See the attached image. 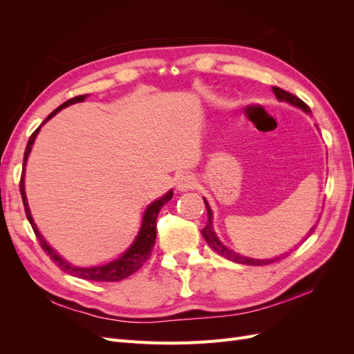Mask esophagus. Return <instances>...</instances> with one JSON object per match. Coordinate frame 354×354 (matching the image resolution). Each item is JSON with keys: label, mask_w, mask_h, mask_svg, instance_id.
Returning a JSON list of instances; mask_svg holds the SVG:
<instances>
[{"label": "esophagus", "mask_w": 354, "mask_h": 354, "mask_svg": "<svg viewBox=\"0 0 354 354\" xmlns=\"http://www.w3.org/2000/svg\"><path fill=\"white\" fill-rule=\"evenodd\" d=\"M176 187H177V190H180V192H186V190L194 189V187H195V178L192 177L190 174L180 176V177L177 178V181H176Z\"/></svg>", "instance_id": "34e87169"}]
</instances>
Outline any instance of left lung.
Masks as SVG:
<instances>
[{"label": "left lung", "instance_id": "obj_1", "mask_svg": "<svg viewBox=\"0 0 354 354\" xmlns=\"http://www.w3.org/2000/svg\"><path fill=\"white\" fill-rule=\"evenodd\" d=\"M273 93H274V95L277 97V100L291 103L292 106H297V108L303 109L306 113H312V111H310L308 106H307L301 99H298L297 95H294V94H291V93H288V91H285V90H282V88H279V87H273ZM203 202H205V207H207V211H208V223H207V226L202 229V236H203V239L207 241V243L211 246V248H212L214 251H216V252H218L221 257H224V259H227V260L234 261V263H239V264L264 266V264H270V263H273V261L281 260L282 257H285V255H281V257H274V259H270V260H255V259H248V257L239 255V254H236V252H233L232 250L226 248V246H224V245L220 242V239L217 238L216 232H214V229H212V211H211V208H209V205H208L207 199H203ZM313 232H315V226H313L312 229H310V232L307 233V238H308L310 234H312ZM307 238H306V239H307ZM306 239H304V241H306Z\"/></svg>", "mask_w": 354, "mask_h": 354}]
</instances>
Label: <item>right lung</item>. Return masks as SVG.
Returning <instances> with one entry per match:
<instances>
[{"mask_svg": "<svg viewBox=\"0 0 354 354\" xmlns=\"http://www.w3.org/2000/svg\"><path fill=\"white\" fill-rule=\"evenodd\" d=\"M85 97H87V94L77 95V97L69 99L68 102L60 104L57 109H55L47 116V120L42 122L41 125H44L50 120V118L55 116L63 108H66V106L73 104V103L84 102ZM41 125L37 128L34 133H32V136L29 137V140H28V145H26V149H25V158H24L22 177H20V185H19L20 195H22V201H24V207H25L28 221L30 223L32 229H34V232L37 234V239L39 241L41 248L50 255V259L55 261V264L59 267V269H62L63 272L68 273V274H72L75 277H80V279L95 281V282H118V281L125 279V277L136 273L149 259H151V251L153 248L155 239H156V218H158V214H159L160 208H162L168 201H171V198H173V190L167 192V194L162 198L156 199L155 202H152L151 205L146 208V211L143 214L142 226H140V230H138L137 238L134 239V242L131 243L130 248H128L122 255L118 257L116 260H112V261L106 263V264H102V266H94V267H77V266H73V264L68 263L66 260H63L62 257L46 242V239L41 236V233L38 232V229L35 226L34 218H32V214H30L29 205H28L26 192H25V165H26L28 156L30 153L32 145H34L35 137L38 136V131L41 130Z\"/></svg>", "mask_w": 354, "mask_h": 354, "instance_id": "add662e5", "label": "right lung"}]
</instances>
